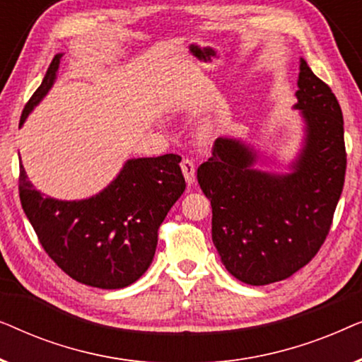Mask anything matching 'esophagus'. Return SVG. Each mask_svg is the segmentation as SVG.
I'll return each mask as SVG.
<instances>
[{
	"mask_svg": "<svg viewBox=\"0 0 362 362\" xmlns=\"http://www.w3.org/2000/svg\"><path fill=\"white\" fill-rule=\"evenodd\" d=\"M181 170H182V175H185V180L187 185H194L196 181V165L194 161L189 160V158H185V160L181 161Z\"/></svg>",
	"mask_w": 362,
	"mask_h": 362,
	"instance_id": "esophagus-1",
	"label": "esophagus"
}]
</instances>
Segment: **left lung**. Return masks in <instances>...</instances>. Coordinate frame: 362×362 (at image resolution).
<instances>
[{
    "mask_svg": "<svg viewBox=\"0 0 362 362\" xmlns=\"http://www.w3.org/2000/svg\"><path fill=\"white\" fill-rule=\"evenodd\" d=\"M295 95L305 136L290 173L257 170L254 146L230 136L217 138L212 156L197 168V182L211 199L212 242L227 272L247 285L285 280L308 264L343 192V113L305 59Z\"/></svg>",
    "mask_w": 362,
    "mask_h": 362,
    "instance_id": "left-lung-1",
    "label": "left lung"
}]
</instances>
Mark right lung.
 <instances>
[{
  "instance_id": "obj_1",
  "label": "right lung",
  "mask_w": 362,
  "mask_h": 362,
  "mask_svg": "<svg viewBox=\"0 0 362 362\" xmlns=\"http://www.w3.org/2000/svg\"><path fill=\"white\" fill-rule=\"evenodd\" d=\"M62 54L24 107L23 125L47 95ZM181 156L128 160L105 189L81 201L44 196L19 166V199L37 239L71 279L103 290L125 288L145 274L155 257L158 229L186 189Z\"/></svg>"
}]
</instances>
